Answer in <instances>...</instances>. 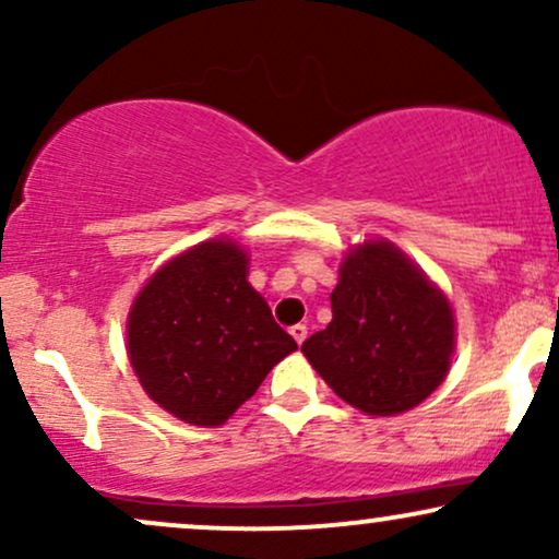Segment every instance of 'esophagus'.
Segmentation results:
<instances>
[{"label":"esophagus","mask_w":559,"mask_h":559,"mask_svg":"<svg viewBox=\"0 0 559 559\" xmlns=\"http://www.w3.org/2000/svg\"><path fill=\"white\" fill-rule=\"evenodd\" d=\"M288 333H292V336H294V342L301 344L307 338V325H301V323L292 325V329H288Z\"/></svg>","instance_id":"34e87169"}]
</instances>
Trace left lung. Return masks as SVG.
Segmentation results:
<instances>
[{"mask_svg":"<svg viewBox=\"0 0 559 559\" xmlns=\"http://www.w3.org/2000/svg\"><path fill=\"white\" fill-rule=\"evenodd\" d=\"M333 320L301 352L329 386L368 415H400L447 378L454 316L444 294L389 241L346 252Z\"/></svg>","mask_w":559,"mask_h":559,"instance_id":"1","label":"left lung"}]
</instances>
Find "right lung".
Returning <instances> with one entry per match:
<instances>
[{
	"label": "right lung",
	"mask_w": 559,
	"mask_h": 559,
	"mask_svg": "<svg viewBox=\"0 0 559 559\" xmlns=\"http://www.w3.org/2000/svg\"><path fill=\"white\" fill-rule=\"evenodd\" d=\"M247 262L230 239L197 243L159 267L128 312L133 373L191 426H223L297 349L249 286Z\"/></svg>",
	"instance_id": "1"
}]
</instances>
